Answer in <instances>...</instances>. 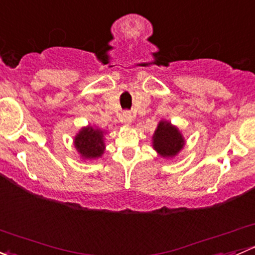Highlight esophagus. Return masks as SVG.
Masks as SVG:
<instances>
[{
  "instance_id": "34e87169",
  "label": "esophagus",
  "mask_w": 255,
  "mask_h": 255,
  "mask_svg": "<svg viewBox=\"0 0 255 255\" xmlns=\"http://www.w3.org/2000/svg\"><path fill=\"white\" fill-rule=\"evenodd\" d=\"M122 122L125 123V125L129 126L130 123L133 122V116H132V113H130V112H125V113H123V116H122Z\"/></svg>"
}]
</instances>
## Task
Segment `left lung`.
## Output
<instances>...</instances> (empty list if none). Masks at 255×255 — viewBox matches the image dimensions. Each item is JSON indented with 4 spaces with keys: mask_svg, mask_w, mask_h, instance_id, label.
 I'll return each mask as SVG.
<instances>
[{
    "mask_svg": "<svg viewBox=\"0 0 255 255\" xmlns=\"http://www.w3.org/2000/svg\"><path fill=\"white\" fill-rule=\"evenodd\" d=\"M185 139L179 128L168 121H160L153 134V148L163 158H173L184 148Z\"/></svg>",
    "mask_w": 255,
    "mask_h": 255,
    "instance_id": "obj_1",
    "label": "left lung"
}]
</instances>
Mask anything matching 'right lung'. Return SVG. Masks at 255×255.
Masks as SVG:
<instances>
[{
  "instance_id": "add662e5",
  "label": "right lung",
  "mask_w": 255,
  "mask_h": 255,
  "mask_svg": "<svg viewBox=\"0 0 255 255\" xmlns=\"http://www.w3.org/2000/svg\"><path fill=\"white\" fill-rule=\"evenodd\" d=\"M104 130L96 127H84L79 130L74 139V145L82 159H96L104 154Z\"/></svg>"
}]
</instances>
